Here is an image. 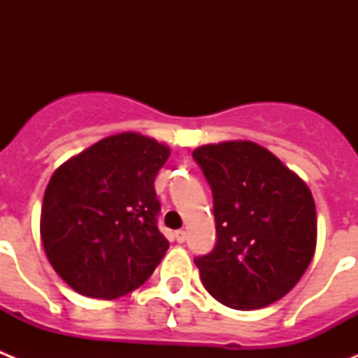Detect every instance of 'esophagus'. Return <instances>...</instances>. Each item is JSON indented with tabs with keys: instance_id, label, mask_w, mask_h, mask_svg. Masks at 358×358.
<instances>
[{
	"instance_id": "1",
	"label": "esophagus",
	"mask_w": 358,
	"mask_h": 358,
	"mask_svg": "<svg viewBox=\"0 0 358 358\" xmlns=\"http://www.w3.org/2000/svg\"><path fill=\"white\" fill-rule=\"evenodd\" d=\"M176 240L179 243H182L186 240V231L185 229H179V231H176Z\"/></svg>"
}]
</instances>
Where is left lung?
<instances>
[{
    "instance_id": "1",
    "label": "left lung",
    "mask_w": 358,
    "mask_h": 358,
    "mask_svg": "<svg viewBox=\"0 0 358 358\" xmlns=\"http://www.w3.org/2000/svg\"><path fill=\"white\" fill-rule=\"evenodd\" d=\"M213 194L217 243L195 258L204 289L235 310L289 294L314 258L317 218L308 186L251 141L194 150Z\"/></svg>"
}]
</instances>
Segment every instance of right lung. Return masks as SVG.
<instances>
[{
    "label": "right lung",
    "mask_w": 358,
    "mask_h": 358,
    "mask_svg": "<svg viewBox=\"0 0 358 358\" xmlns=\"http://www.w3.org/2000/svg\"><path fill=\"white\" fill-rule=\"evenodd\" d=\"M170 148L109 136L66 161L44 192L41 238L55 273L78 294L116 299L150 278L169 240L157 227L154 179Z\"/></svg>",
    "instance_id": "right-lung-1"
}]
</instances>
